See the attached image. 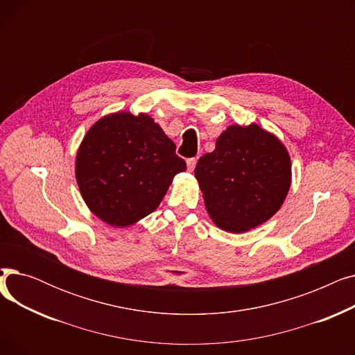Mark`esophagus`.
I'll return each mask as SVG.
<instances>
[{
    "label": "esophagus",
    "mask_w": 355,
    "mask_h": 355,
    "mask_svg": "<svg viewBox=\"0 0 355 355\" xmlns=\"http://www.w3.org/2000/svg\"><path fill=\"white\" fill-rule=\"evenodd\" d=\"M196 164H197V158H189V159H187V166H189V171H194Z\"/></svg>",
    "instance_id": "1"
}]
</instances>
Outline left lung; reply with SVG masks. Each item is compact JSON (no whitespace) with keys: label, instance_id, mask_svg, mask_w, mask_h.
Masks as SVG:
<instances>
[{"label":"left lung","instance_id":"1","mask_svg":"<svg viewBox=\"0 0 355 355\" xmlns=\"http://www.w3.org/2000/svg\"><path fill=\"white\" fill-rule=\"evenodd\" d=\"M216 225L232 233L268 221L291 187V158L284 144L256 123L233 125L194 170Z\"/></svg>","mask_w":355,"mask_h":355}]
</instances>
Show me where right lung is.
I'll return each mask as SVG.
<instances>
[{"instance_id":"right-lung-1","label":"right lung","mask_w":355,"mask_h":355,"mask_svg":"<svg viewBox=\"0 0 355 355\" xmlns=\"http://www.w3.org/2000/svg\"><path fill=\"white\" fill-rule=\"evenodd\" d=\"M185 168L175 144L153 118L118 112L87 130L76 157V180L93 214L125 227L151 214Z\"/></svg>"}]
</instances>
